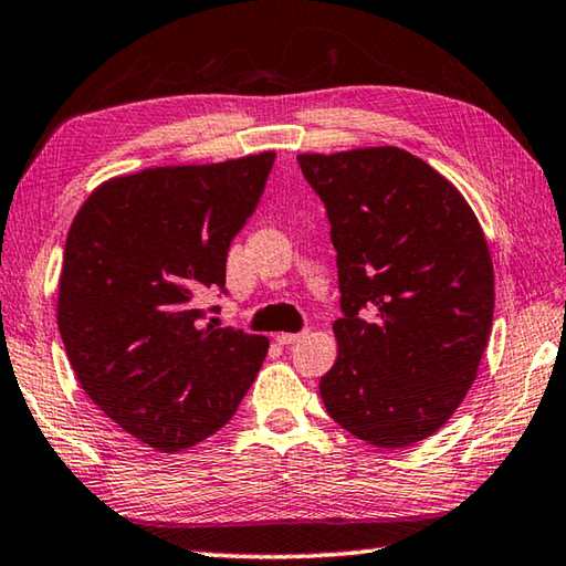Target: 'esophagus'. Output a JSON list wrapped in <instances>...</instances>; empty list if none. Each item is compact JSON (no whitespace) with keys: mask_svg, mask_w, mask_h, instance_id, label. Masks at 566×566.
<instances>
[{"mask_svg":"<svg viewBox=\"0 0 566 566\" xmlns=\"http://www.w3.org/2000/svg\"><path fill=\"white\" fill-rule=\"evenodd\" d=\"M305 335H307V333H279V335H275V343L283 345V347H287V345L301 343V339H303Z\"/></svg>","mask_w":566,"mask_h":566,"instance_id":"34e87169","label":"esophagus"}]
</instances>
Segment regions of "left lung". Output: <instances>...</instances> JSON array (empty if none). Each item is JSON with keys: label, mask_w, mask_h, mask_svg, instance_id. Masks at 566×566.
<instances>
[{"label": "left lung", "mask_w": 566, "mask_h": 566, "mask_svg": "<svg viewBox=\"0 0 566 566\" xmlns=\"http://www.w3.org/2000/svg\"><path fill=\"white\" fill-rule=\"evenodd\" d=\"M297 163L327 207L345 313L319 397L357 439L407 449L451 419L478 377L495 307L483 227L451 179L401 147Z\"/></svg>", "instance_id": "1"}]
</instances>
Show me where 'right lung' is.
Instances as JSON below:
<instances>
[{
    "label": "right lung",
    "instance_id": "right-lung-1",
    "mask_svg": "<svg viewBox=\"0 0 566 566\" xmlns=\"http://www.w3.org/2000/svg\"><path fill=\"white\" fill-rule=\"evenodd\" d=\"M275 153L147 167L105 179L63 249L56 323L108 419L159 453L209 439L239 409L269 337L201 325L197 295L227 283L231 239Z\"/></svg>",
    "mask_w": 566,
    "mask_h": 566
}]
</instances>
